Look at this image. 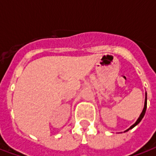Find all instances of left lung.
I'll return each mask as SVG.
<instances>
[{"label": "left lung", "mask_w": 156, "mask_h": 156, "mask_svg": "<svg viewBox=\"0 0 156 156\" xmlns=\"http://www.w3.org/2000/svg\"><path fill=\"white\" fill-rule=\"evenodd\" d=\"M146 108H147V94L145 95V101H144V109H143V111H142V113H141L140 116L139 117V119H137V121H136V122H135V123H134V124H133V125H132V126H131L130 128H129V129H128L126 131L129 130V129H133V128H134V126H136V125H137V124H139L140 122L141 119H143V117H144V114H145V111H146Z\"/></svg>", "instance_id": "1"}]
</instances>
